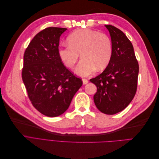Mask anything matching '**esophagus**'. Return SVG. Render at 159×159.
<instances>
[{
  "mask_svg": "<svg viewBox=\"0 0 159 159\" xmlns=\"http://www.w3.org/2000/svg\"><path fill=\"white\" fill-rule=\"evenodd\" d=\"M82 81H83V84H87L89 82V81L87 79H85V78L82 79Z\"/></svg>",
  "mask_w": 159,
  "mask_h": 159,
  "instance_id": "obj_1",
  "label": "esophagus"
}]
</instances>
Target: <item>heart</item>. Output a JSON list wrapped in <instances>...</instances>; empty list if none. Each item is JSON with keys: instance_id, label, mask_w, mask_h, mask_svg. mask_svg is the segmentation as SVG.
Listing matches in <instances>:
<instances>
[{"instance_id": "b5f03b06", "label": "heart", "mask_w": 159, "mask_h": 159, "mask_svg": "<svg viewBox=\"0 0 159 159\" xmlns=\"http://www.w3.org/2000/svg\"><path fill=\"white\" fill-rule=\"evenodd\" d=\"M68 44L62 45L58 54L62 62L72 68L78 61L79 54L82 59L76 68V73L81 76L93 74L96 68H106L112 57L113 45L106 34L84 28L72 32L67 38Z\"/></svg>"}]
</instances>
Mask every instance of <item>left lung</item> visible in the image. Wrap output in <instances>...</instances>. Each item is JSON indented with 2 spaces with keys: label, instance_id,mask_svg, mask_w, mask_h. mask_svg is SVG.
I'll return each instance as SVG.
<instances>
[{
  "label": "left lung",
  "instance_id": "8db88e82",
  "mask_svg": "<svg viewBox=\"0 0 159 159\" xmlns=\"http://www.w3.org/2000/svg\"><path fill=\"white\" fill-rule=\"evenodd\" d=\"M105 26L111 38L112 57L105 70L90 81L97 86L96 107L103 113L114 115L125 109L135 95L139 67L126 35L112 25Z\"/></svg>",
  "mask_w": 159,
  "mask_h": 159
}]
</instances>
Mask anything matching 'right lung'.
I'll use <instances>...</instances> for the list:
<instances>
[{
  "label": "right lung",
  "instance_id": "add662e5",
  "mask_svg": "<svg viewBox=\"0 0 159 159\" xmlns=\"http://www.w3.org/2000/svg\"><path fill=\"white\" fill-rule=\"evenodd\" d=\"M66 30L57 27L42 30L24 54L22 78L28 98L38 111L48 117L64 113L83 84L60 58V37Z\"/></svg>",
  "mask_w": 159,
  "mask_h": 159
}]
</instances>
